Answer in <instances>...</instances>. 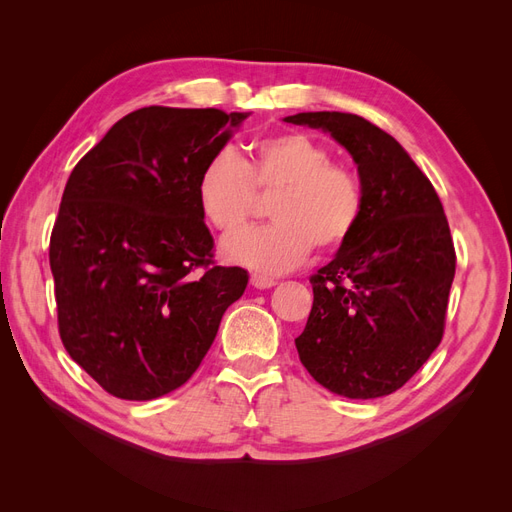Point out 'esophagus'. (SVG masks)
<instances>
[{
	"mask_svg": "<svg viewBox=\"0 0 512 512\" xmlns=\"http://www.w3.org/2000/svg\"><path fill=\"white\" fill-rule=\"evenodd\" d=\"M252 286L258 288V290H265V288H273L277 282L273 280V277H267V275H260V273H254L252 275Z\"/></svg>",
	"mask_w": 512,
	"mask_h": 512,
	"instance_id": "esophagus-1",
	"label": "esophagus"
}]
</instances>
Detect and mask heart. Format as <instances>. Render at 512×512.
<instances>
[{
  "instance_id": "b5f03b06",
  "label": "heart",
  "mask_w": 512,
  "mask_h": 512,
  "mask_svg": "<svg viewBox=\"0 0 512 512\" xmlns=\"http://www.w3.org/2000/svg\"><path fill=\"white\" fill-rule=\"evenodd\" d=\"M276 192L273 225L224 241V256L262 273H286L312 252L337 250L365 213L361 179L333 164V153L303 132L260 138L250 160L220 149L196 183L200 211L222 235H234L253 214L255 190Z\"/></svg>"
}]
</instances>
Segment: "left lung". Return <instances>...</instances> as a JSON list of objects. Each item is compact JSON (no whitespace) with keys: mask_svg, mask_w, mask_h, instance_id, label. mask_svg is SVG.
I'll use <instances>...</instances> for the list:
<instances>
[{"mask_svg":"<svg viewBox=\"0 0 512 512\" xmlns=\"http://www.w3.org/2000/svg\"><path fill=\"white\" fill-rule=\"evenodd\" d=\"M329 132L359 170L365 213L327 267L294 339L312 378L335 395L376 399L401 389L442 342L455 247L440 198L391 134L352 113L284 117Z\"/></svg>","mask_w":512,"mask_h":512,"instance_id":"left-lung-1","label":"left lung"}]
</instances>
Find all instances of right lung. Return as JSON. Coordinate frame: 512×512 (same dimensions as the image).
I'll return each mask as SVG.
<instances>
[{
    "mask_svg": "<svg viewBox=\"0 0 512 512\" xmlns=\"http://www.w3.org/2000/svg\"><path fill=\"white\" fill-rule=\"evenodd\" d=\"M247 117L145 106L74 166L49 250L59 335L106 393L179 389L245 292V269L213 265L196 183Z\"/></svg>",
    "mask_w": 512,
    "mask_h": 512,
    "instance_id": "right-lung-1",
    "label": "right lung"
}]
</instances>
